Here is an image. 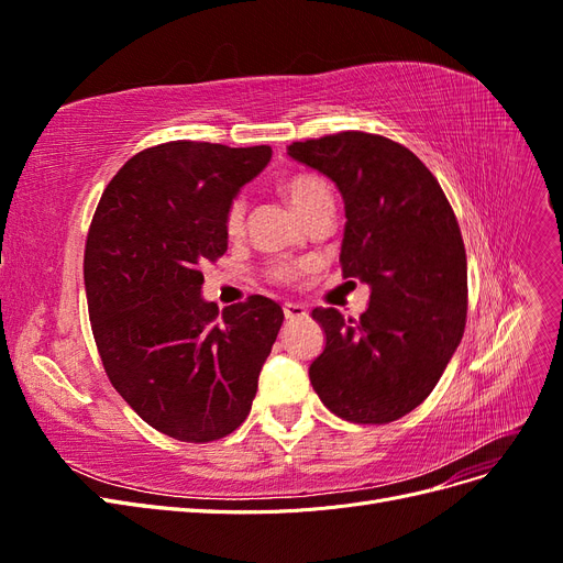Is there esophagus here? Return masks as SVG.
Here are the masks:
<instances>
[{
    "instance_id": "1",
    "label": "esophagus",
    "mask_w": 563,
    "mask_h": 563,
    "mask_svg": "<svg viewBox=\"0 0 563 563\" xmlns=\"http://www.w3.org/2000/svg\"><path fill=\"white\" fill-rule=\"evenodd\" d=\"M284 317H286V321L305 319V317H308V310H305V305H298V302H286V305H284Z\"/></svg>"
}]
</instances>
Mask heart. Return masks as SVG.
I'll return each instance as SVG.
<instances>
[{"instance_id": "obj_1", "label": "heart", "mask_w": 563, "mask_h": 563, "mask_svg": "<svg viewBox=\"0 0 563 563\" xmlns=\"http://www.w3.org/2000/svg\"><path fill=\"white\" fill-rule=\"evenodd\" d=\"M282 192L302 218H308L312 211H317L321 203H331L329 187L312 176H294V178L284 180ZM225 230L230 236L242 234V230H244V201L242 199L232 201V207L225 218ZM288 275H291V267L284 265V267L275 269V277H279V279H284Z\"/></svg>"}]
</instances>
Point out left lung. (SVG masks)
Returning <instances> with one entry per match:
<instances>
[{
    "mask_svg": "<svg viewBox=\"0 0 563 563\" xmlns=\"http://www.w3.org/2000/svg\"><path fill=\"white\" fill-rule=\"evenodd\" d=\"M286 152L335 183L347 218L343 277L371 288L356 321L312 310L327 347L310 383L340 418L397 420L430 397L465 331L467 258L451 203L430 168L383 135L343 131Z\"/></svg>",
    "mask_w": 563,
    "mask_h": 563,
    "instance_id": "obj_1",
    "label": "left lung"
}]
</instances>
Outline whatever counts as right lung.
I'll use <instances>...</instances> for the list:
<instances>
[{
	"mask_svg": "<svg viewBox=\"0 0 563 563\" xmlns=\"http://www.w3.org/2000/svg\"><path fill=\"white\" fill-rule=\"evenodd\" d=\"M272 147L174 141L106 187L84 253L91 329L110 383L152 428L203 444L246 420L284 312L251 296L218 312L201 265L228 251L225 218Z\"/></svg>",
	"mask_w": 563,
	"mask_h": 563,
	"instance_id": "add662e5",
	"label": "right lung"
}]
</instances>
